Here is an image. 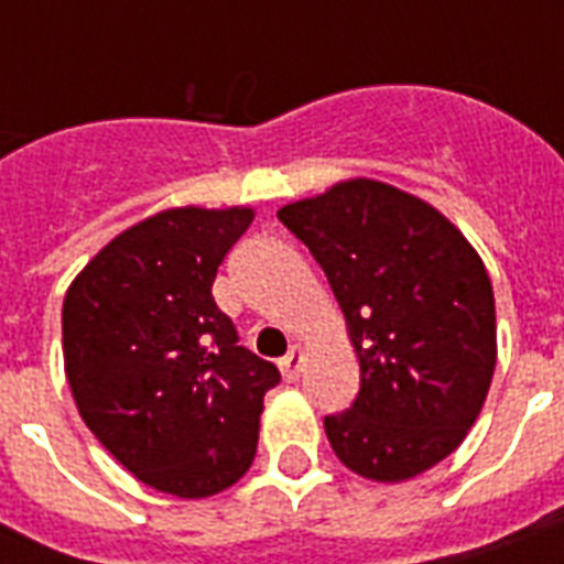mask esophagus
Wrapping results in <instances>:
<instances>
[{
  "instance_id": "34e87169",
  "label": "esophagus",
  "mask_w": 564,
  "mask_h": 564,
  "mask_svg": "<svg viewBox=\"0 0 564 564\" xmlns=\"http://www.w3.org/2000/svg\"><path fill=\"white\" fill-rule=\"evenodd\" d=\"M301 366H304V351H301L299 345H292L290 348V354H286V357H283L281 360V371H283V377H286V380H299V375H301Z\"/></svg>"
}]
</instances>
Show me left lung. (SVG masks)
Instances as JSON below:
<instances>
[{"label":"left lung","instance_id":"8db88e82","mask_svg":"<svg viewBox=\"0 0 564 564\" xmlns=\"http://www.w3.org/2000/svg\"><path fill=\"white\" fill-rule=\"evenodd\" d=\"M278 219L325 269L360 360L354 403L325 419L334 454L377 482L442 463L480 415L498 360L480 254L436 207L369 178Z\"/></svg>","mask_w":564,"mask_h":564}]
</instances>
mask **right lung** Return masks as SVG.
Segmentation results:
<instances>
[{"label":"right lung","mask_w":564,"mask_h":564,"mask_svg":"<svg viewBox=\"0 0 564 564\" xmlns=\"http://www.w3.org/2000/svg\"><path fill=\"white\" fill-rule=\"evenodd\" d=\"M251 207L163 210L110 239L66 290L64 369L93 436L137 480L210 498L251 468L272 362L213 301Z\"/></svg>","instance_id":"right-lung-1"}]
</instances>
